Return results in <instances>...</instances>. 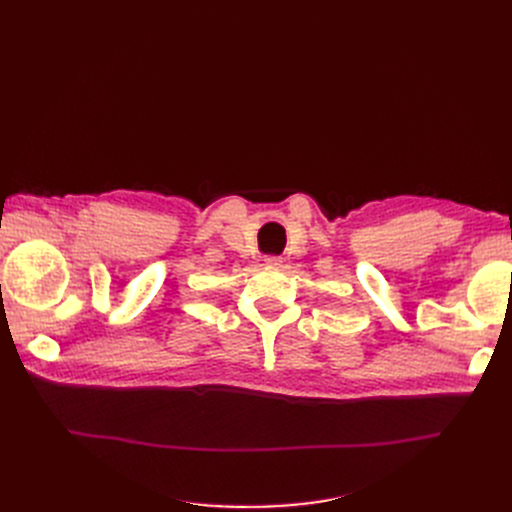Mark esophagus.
<instances>
[{"mask_svg": "<svg viewBox=\"0 0 512 512\" xmlns=\"http://www.w3.org/2000/svg\"><path fill=\"white\" fill-rule=\"evenodd\" d=\"M265 263L270 265V267H280V265H282V259H280V257H267Z\"/></svg>", "mask_w": 512, "mask_h": 512, "instance_id": "esophagus-1", "label": "esophagus"}]
</instances>
